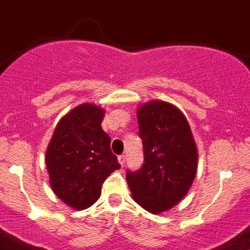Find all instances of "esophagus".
Returning <instances> with one entry per match:
<instances>
[{"label":"esophagus","mask_w":250,"mask_h":250,"mask_svg":"<svg viewBox=\"0 0 250 250\" xmlns=\"http://www.w3.org/2000/svg\"><path fill=\"white\" fill-rule=\"evenodd\" d=\"M125 162H126V156H119V164L121 165V166H124L125 165Z\"/></svg>","instance_id":"1"}]
</instances>
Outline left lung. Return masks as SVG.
<instances>
[{
	"mask_svg": "<svg viewBox=\"0 0 250 250\" xmlns=\"http://www.w3.org/2000/svg\"><path fill=\"white\" fill-rule=\"evenodd\" d=\"M137 117L144 164L135 172L127 171L126 181L134 201L158 214L188 194L197 175V144L185 115L171 103H143Z\"/></svg>",
	"mask_w": 250,
	"mask_h": 250,
	"instance_id": "obj_1",
	"label": "left lung"
}]
</instances>
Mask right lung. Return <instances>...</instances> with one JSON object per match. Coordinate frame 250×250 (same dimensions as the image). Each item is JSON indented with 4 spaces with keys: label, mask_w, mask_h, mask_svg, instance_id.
I'll use <instances>...</instances> for the list:
<instances>
[{
    "label": "right lung",
    "mask_w": 250,
    "mask_h": 250,
    "mask_svg": "<svg viewBox=\"0 0 250 250\" xmlns=\"http://www.w3.org/2000/svg\"><path fill=\"white\" fill-rule=\"evenodd\" d=\"M104 110L76 106L59 121L46 150L49 185L69 207L82 211L98 201L103 181L120 168L101 124Z\"/></svg>",
    "instance_id": "1"
}]
</instances>
